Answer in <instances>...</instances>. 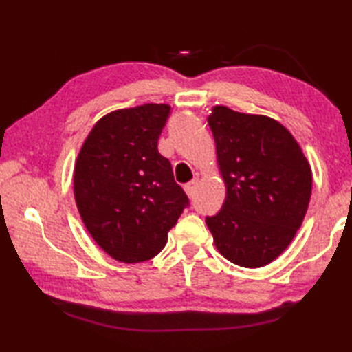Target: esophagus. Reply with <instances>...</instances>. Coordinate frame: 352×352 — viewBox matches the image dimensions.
Returning a JSON list of instances; mask_svg holds the SVG:
<instances>
[{
    "label": "esophagus",
    "mask_w": 352,
    "mask_h": 352,
    "mask_svg": "<svg viewBox=\"0 0 352 352\" xmlns=\"http://www.w3.org/2000/svg\"><path fill=\"white\" fill-rule=\"evenodd\" d=\"M197 186H198V178H193L192 182H189L188 184L184 186V190H186V193H188L189 197H192V195H193V192H195V189H197Z\"/></svg>",
    "instance_id": "obj_1"
}]
</instances>
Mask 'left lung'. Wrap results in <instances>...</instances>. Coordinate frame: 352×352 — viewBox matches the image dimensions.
<instances>
[{"label": "left lung", "instance_id": "left-lung-1", "mask_svg": "<svg viewBox=\"0 0 352 352\" xmlns=\"http://www.w3.org/2000/svg\"><path fill=\"white\" fill-rule=\"evenodd\" d=\"M227 197L206 223L231 263L261 267L294 241L311 195V169L275 119L216 106L207 118Z\"/></svg>", "mask_w": 352, "mask_h": 352}]
</instances>
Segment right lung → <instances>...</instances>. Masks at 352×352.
<instances>
[{
	"instance_id": "add662e5",
	"label": "right lung",
	"mask_w": 352,
	"mask_h": 352,
	"mask_svg": "<svg viewBox=\"0 0 352 352\" xmlns=\"http://www.w3.org/2000/svg\"><path fill=\"white\" fill-rule=\"evenodd\" d=\"M168 104H144L102 116L74 169V195L94 241L110 257L139 263L155 257L189 206L159 153Z\"/></svg>"
}]
</instances>
